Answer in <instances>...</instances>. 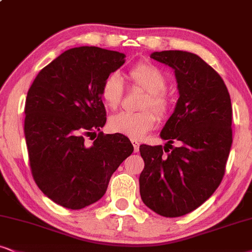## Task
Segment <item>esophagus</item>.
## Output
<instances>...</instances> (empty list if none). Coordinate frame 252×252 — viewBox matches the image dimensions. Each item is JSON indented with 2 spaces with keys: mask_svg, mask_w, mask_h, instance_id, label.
I'll use <instances>...</instances> for the list:
<instances>
[{
  "mask_svg": "<svg viewBox=\"0 0 252 252\" xmlns=\"http://www.w3.org/2000/svg\"><path fill=\"white\" fill-rule=\"evenodd\" d=\"M131 143H132V146H133V151L138 152L139 151V143L135 141V139H132Z\"/></svg>",
  "mask_w": 252,
  "mask_h": 252,
  "instance_id": "obj_1",
  "label": "esophagus"
}]
</instances>
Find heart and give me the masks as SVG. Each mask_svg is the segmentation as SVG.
<instances>
[{"label": "heart", "instance_id": "b5f03b06", "mask_svg": "<svg viewBox=\"0 0 252 252\" xmlns=\"http://www.w3.org/2000/svg\"><path fill=\"white\" fill-rule=\"evenodd\" d=\"M129 78L135 87L145 92L142 98L139 113L115 114L108 120V128L111 132L121 133L132 139H141L146 132L155 128L157 116L149 108H152L160 117L170 109V96L166 92L167 79L161 69L151 63H139L130 69ZM101 98L104 106L115 110L123 96V82L117 73H111L101 86Z\"/></svg>", "mask_w": 252, "mask_h": 252}]
</instances>
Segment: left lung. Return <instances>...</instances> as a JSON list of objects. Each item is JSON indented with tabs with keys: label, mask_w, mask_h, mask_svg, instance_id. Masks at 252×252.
Segmentation results:
<instances>
[{
	"label": "left lung",
	"mask_w": 252,
	"mask_h": 252,
	"mask_svg": "<svg viewBox=\"0 0 252 252\" xmlns=\"http://www.w3.org/2000/svg\"><path fill=\"white\" fill-rule=\"evenodd\" d=\"M152 59L174 69L179 98L160 137L141 145L143 202L165 218L189 214L213 195L224 176L232 143L231 101L218 72L194 53L161 51ZM174 140L181 145L171 146Z\"/></svg>",
	"instance_id": "1"
}]
</instances>
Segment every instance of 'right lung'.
I'll list each match as a JSON object with an SVG mask.
<instances>
[{"label":"right lung","mask_w":252,"mask_h":252,"mask_svg":"<svg viewBox=\"0 0 252 252\" xmlns=\"http://www.w3.org/2000/svg\"><path fill=\"white\" fill-rule=\"evenodd\" d=\"M126 56L96 46L69 49L45 66L25 101L24 133L31 173L53 202L81 209L106 193L111 174L132 154L123 135H104L101 86ZM94 135L92 145L85 137Z\"/></svg>","instance_id":"obj_1"}]
</instances>
